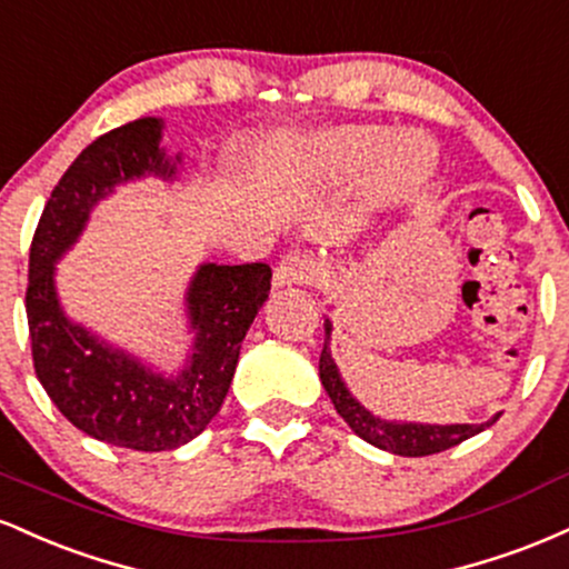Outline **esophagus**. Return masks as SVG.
<instances>
[{
    "label": "esophagus",
    "mask_w": 569,
    "mask_h": 569,
    "mask_svg": "<svg viewBox=\"0 0 569 569\" xmlns=\"http://www.w3.org/2000/svg\"><path fill=\"white\" fill-rule=\"evenodd\" d=\"M326 270L321 259L312 253H289L276 267V286H302V283H318L323 280Z\"/></svg>",
    "instance_id": "esophagus-1"
}]
</instances>
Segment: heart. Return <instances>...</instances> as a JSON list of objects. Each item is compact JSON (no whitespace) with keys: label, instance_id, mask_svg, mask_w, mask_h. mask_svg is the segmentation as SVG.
Listing matches in <instances>:
<instances>
[{"label":"heart","instance_id":"obj_1","mask_svg":"<svg viewBox=\"0 0 569 569\" xmlns=\"http://www.w3.org/2000/svg\"><path fill=\"white\" fill-rule=\"evenodd\" d=\"M385 138H388V130L380 126L339 128L335 133L326 136L321 143V154L335 171L342 173L361 171V168H367L375 160V184L385 194H403L426 179L430 166H433V152L417 133H396L390 136L388 142L383 141ZM415 140H420L427 147V158L417 169L403 172L397 166V154L403 153L408 161L419 159L421 150L416 147Z\"/></svg>","mask_w":569,"mask_h":569}]
</instances>
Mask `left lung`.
Instances as JSON below:
<instances>
[{"instance_id": "1", "label": "left lung", "mask_w": 569, "mask_h": 569, "mask_svg": "<svg viewBox=\"0 0 569 569\" xmlns=\"http://www.w3.org/2000/svg\"><path fill=\"white\" fill-rule=\"evenodd\" d=\"M326 329V339H323V350H321V363H318V371H321V382L329 393L331 403H335L337 415L342 417L345 422L352 428V433L361 436L363 441H369L371 447L385 449V452H393L401 457H426V455H436L443 452V449L457 447L471 436L481 433V430L498 422L500 415H495L492 420L481 422V426H428V422H398V420H380L375 417L367 407L352 398L348 390V385L342 382V375H339L335 358H331V321L326 318L323 323Z\"/></svg>"}]
</instances>
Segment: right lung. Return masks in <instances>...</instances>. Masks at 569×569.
<instances>
[{"instance_id": "right-lung-1", "label": "right lung", "mask_w": 569, "mask_h": 569, "mask_svg": "<svg viewBox=\"0 0 569 569\" xmlns=\"http://www.w3.org/2000/svg\"><path fill=\"white\" fill-rule=\"evenodd\" d=\"M162 120L141 117L84 147L61 176L29 253V318L34 371L58 411L93 439L136 452L192 441L224 403L240 342L270 293L264 262L200 264L184 297L194 342L179 375H160L69 321L56 293V262L77 243L98 200L143 176L176 179L181 154L160 147Z\"/></svg>"}]
</instances>
